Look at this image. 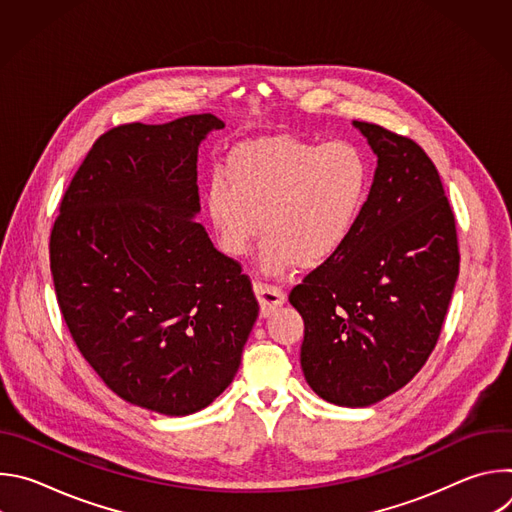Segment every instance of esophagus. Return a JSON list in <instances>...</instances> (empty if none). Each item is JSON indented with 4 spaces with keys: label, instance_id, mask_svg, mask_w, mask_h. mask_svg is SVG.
Masks as SVG:
<instances>
[{
    "label": "esophagus",
    "instance_id": "esophagus-1",
    "mask_svg": "<svg viewBox=\"0 0 512 512\" xmlns=\"http://www.w3.org/2000/svg\"><path fill=\"white\" fill-rule=\"evenodd\" d=\"M253 289L259 298V304H261V316H269L277 306H281L285 302V294L277 285L263 283L257 279L253 283Z\"/></svg>",
    "mask_w": 512,
    "mask_h": 512
}]
</instances>
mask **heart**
<instances>
[{"label":"heart","instance_id":"1","mask_svg":"<svg viewBox=\"0 0 512 512\" xmlns=\"http://www.w3.org/2000/svg\"><path fill=\"white\" fill-rule=\"evenodd\" d=\"M371 182V162L356 143L271 135L241 143L227 176L208 180L204 202L218 249L245 257L261 227L259 267L277 275L332 261L358 227Z\"/></svg>","mask_w":512,"mask_h":512}]
</instances>
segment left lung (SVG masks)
Here are the masks:
<instances>
[{"mask_svg":"<svg viewBox=\"0 0 512 512\" xmlns=\"http://www.w3.org/2000/svg\"><path fill=\"white\" fill-rule=\"evenodd\" d=\"M377 154L371 194L346 247L289 291L304 318L308 385L342 407L405 387L440 338L460 271L454 210L413 139L354 121Z\"/></svg>","mask_w":512,"mask_h":512,"instance_id":"left-lung-1","label":"left lung"}]
</instances>
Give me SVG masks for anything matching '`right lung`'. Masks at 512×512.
<instances>
[{
	"label": "right lung",
	"mask_w": 512,
	"mask_h": 512,
	"mask_svg": "<svg viewBox=\"0 0 512 512\" xmlns=\"http://www.w3.org/2000/svg\"><path fill=\"white\" fill-rule=\"evenodd\" d=\"M223 127L202 113L105 131L50 233L56 300L79 352L121 399L172 417L231 385L259 316L241 263L192 221L198 145Z\"/></svg>",
	"instance_id": "add662e5"
}]
</instances>
